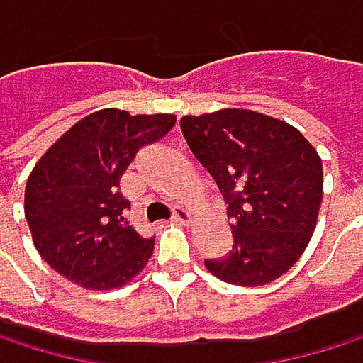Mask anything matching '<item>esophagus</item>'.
Masks as SVG:
<instances>
[{
    "label": "esophagus",
    "mask_w": 363,
    "mask_h": 363,
    "mask_svg": "<svg viewBox=\"0 0 363 363\" xmlns=\"http://www.w3.org/2000/svg\"><path fill=\"white\" fill-rule=\"evenodd\" d=\"M172 219L178 221V223L189 225V223H191V213H189V208H185V206H176L174 213H172Z\"/></svg>",
    "instance_id": "esophagus-1"
}]
</instances>
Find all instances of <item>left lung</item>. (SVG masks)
<instances>
[{
	"label": "left lung",
	"instance_id": "1",
	"mask_svg": "<svg viewBox=\"0 0 363 363\" xmlns=\"http://www.w3.org/2000/svg\"><path fill=\"white\" fill-rule=\"evenodd\" d=\"M194 157L213 176L232 219L230 252L204 260L221 281L264 286L306 252L323 200V161L289 122L252 111L219 109L183 116Z\"/></svg>",
	"mask_w": 363,
	"mask_h": 363
}]
</instances>
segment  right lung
<instances>
[{
  "instance_id": "right-lung-1",
  "label": "right lung",
  "mask_w": 363,
  "mask_h": 363,
  "mask_svg": "<svg viewBox=\"0 0 363 363\" xmlns=\"http://www.w3.org/2000/svg\"><path fill=\"white\" fill-rule=\"evenodd\" d=\"M174 122L172 113L101 109L40 157L25 185V219L49 267L88 291L120 289L146 267L155 239L128 225L124 211L131 204L120 194V178Z\"/></svg>"
}]
</instances>
